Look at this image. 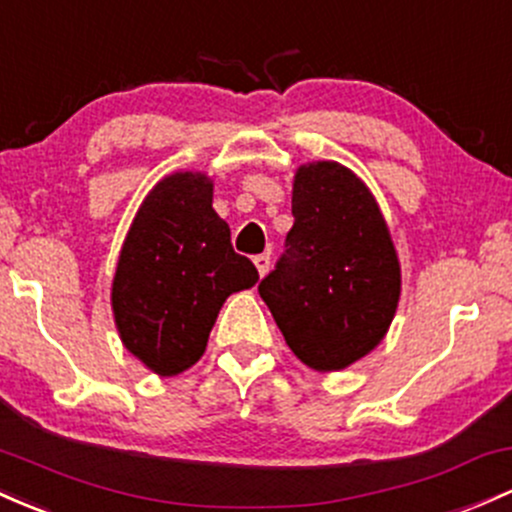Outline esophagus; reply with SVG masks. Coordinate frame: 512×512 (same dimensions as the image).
<instances>
[{"label": "esophagus", "instance_id": "1", "mask_svg": "<svg viewBox=\"0 0 512 512\" xmlns=\"http://www.w3.org/2000/svg\"><path fill=\"white\" fill-rule=\"evenodd\" d=\"M269 260H272V257H269L267 252H262V255L252 257V262H255V267H257V272H260V277H265V274L269 272Z\"/></svg>", "mask_w": 512, "mask_h": 512}]
</instances>
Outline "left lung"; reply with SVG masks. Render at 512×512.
Returning a JSON list of instances; mask_svg holds the SVG:
<instances>
[{"label":"left lung","mask_w":512,"mask_h":512,"mask_svg":"<svg viewBox=\"0 0 512 512\" xmlns=\"http://www.w3.org/2000/svg\"><path fill=\"white\" fill-rule=\"evenodd\" d=\"M291 213L286 252L260 296L306 367L340 372L389 333L401 262L374 194L340 162L296 170Z\"/></svg>","instance_id":"left-lung-1"}]
</instances>
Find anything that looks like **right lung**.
Returning a JSON list of instances; mask_svg holds the SVG:
<instances>
[{
    "instance_id": "right-lung-1",
    "label": "right lung",
    "mask_w": 512,
    "mask_h": 512,
    "mask_svg": "<svg viewBox=\"0 0 512 512\" xmlns=\"http://www.w3.org/2000/svg\"><path fill=\"white\" fill-rule=\"evenodd\" d=\"M260 274L230 245L204 172L162 177L128 228L111 282L119 338L157 376L182 374L204 355L218 311Z\"/></svg>"
}]
</instances>
